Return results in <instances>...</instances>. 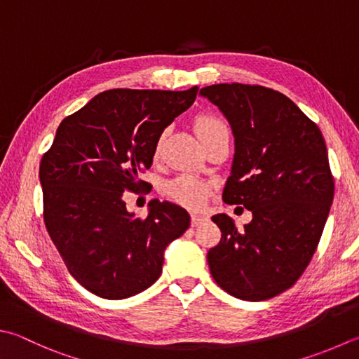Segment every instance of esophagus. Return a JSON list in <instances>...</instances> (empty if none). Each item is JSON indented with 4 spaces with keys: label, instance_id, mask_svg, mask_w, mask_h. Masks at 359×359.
Listing matches in <instances>:
<instances>
[{
    "label": "esophagus",
    "instance_id": "34e87169",
    "mask_svg": "<svg viewBox=\"0 0 359 359\" xmlns=\"http://www.w3.org/2000/svg\"><path fill=\"white\" fill-rule=\"evenodd\" d=\"M208 220L206 215H200V214H192L191 215V225L192 226H198L201 223H205Z\"/></svg>",
    "mask_w": 359,
    "mask_h": 359
}]
</instances>
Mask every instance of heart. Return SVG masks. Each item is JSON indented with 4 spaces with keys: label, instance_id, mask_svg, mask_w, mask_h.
<instances>
[{
    "label": "heart",
    "instance_id": "b5f03b06",
    "mask_svg": "<svg viewBox=\"0 0 359 359\" xmlns=\"http://www.w3.org/2000/svg\"><path fill=\"white\" fill-rule=\"evenodd\" d=\"M195 131H197L198 137L205 145L209 142L215 139L222 133H228V126L225 121L219 118L217 116H212V114H203L195 118ZM167 136V131H162L156 142H154L153 153L154 156H159L162 144H164V139ZM212 191V182L208 180H203L200 177H195V175L182 173L178 177L172 178L170 181L165 182L164 192L168 200H172L177 205L187 208V209H201L206 205V200L209 194Z\"/></svg>",
    "mask_w": 359,
    "mask_h": 359
}]
</instances>
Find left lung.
Listing matches in <instances>:
<instances>
[{
  "instance_id": "obj_1",
  "label": "left lung",
  "mask_w": 359,
  "mask_h": 359,
  "mask_svg": "<svg viewBox=\"0 0 359 359\" xmlns=\"http://www.w3.org/2000/svg\"><path fill=\"white\" fill-rule=\"evenodd\" d=\"M200 93L234 134L223 201L253 214L242 229L226 214L212 215L222 239L208 252L209 270L236 299H272L300 278L319 245L334 195L325 140L292 100L273 89L233 83Z\"/></svg>"
}]
</instances>
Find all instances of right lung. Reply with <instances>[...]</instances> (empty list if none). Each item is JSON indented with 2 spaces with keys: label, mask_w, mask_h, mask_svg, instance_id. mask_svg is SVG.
I'll return each instance as SVG.
<instances>
[{
  "label": "right lung",
  "mask_w": 359,
  "mask_h": 359,
  "mask_svg": "<svg viewBox=\"0 0 359 359\" xmlns=\"http://www.w3.org/2000/svg\"><path fill=\"white\" fill-rule=\"evenodd\" d=\"M189 90L112 89L65 117L40 161L43 222L70 275L107 300L136 295L156 281L168 243L191 217L168 201H150L145 219L126 211L139 192L159 134L192 106Z\"/></svg>",
  "instance_id": "1"
}]
</instances>
